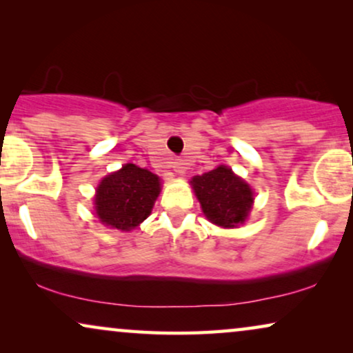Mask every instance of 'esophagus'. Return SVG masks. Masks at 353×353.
Instances as JSON below:
<instances>
[{
  "mask_svg": "<svg viewBox=\"0 0 353 353\" xmlns=\"http://www.w3.org/2000/svg\"><path fill=\"white\" fill-rule=\"evenodd\" d=\"M173 170H175L176 173H180V175H183V173L186 172V163L181 161V159H176L175 162H173Z\"/></svg>",
  "mask_w": 353,
  "mask_h": 353,
  "instance_id": "obj_1",
  "label": "esophagus"
}]
</instances>
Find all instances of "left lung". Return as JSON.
I'll return each instance as SVG.
<instances>
[{
    "mask_svg": "<svg viewBox=\"0 0 353 353\" xmlns=\"http://www.w3.org/2000/svg\"><path fill=\"white\" fill-rule=\"evenodd\" d=\"M207 219L212 223L233 228L248 219L252 207V190L231 168L220 165L191 181Z\"/></svg>",
    "mask_w": 353,
    "mask_h": 353,
    "instance_id": "8db88e82",
    "label": "left lung"
}]
</instances>
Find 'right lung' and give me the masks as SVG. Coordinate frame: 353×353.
Listing matches in <instances>:
<instances>
[{
	"label": "right lung",
	"mask_w": 353,
	"mask_h": 353,
	"mask_svg": "<svg viewBox=\"0 0 353 353\" xmlns=\"http://www.w3.org/2000/svg\"><path fill=\"white\" fill-rule=\"evenodd\" d=\"M159 176L134 163H127L110 173L96 191V214L112 228L130 231L151 214L154 201L161 192Z\"/></svg>",
	"instance_id": "right-lung-1"
}]
</instances>
